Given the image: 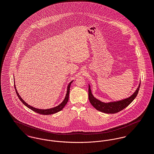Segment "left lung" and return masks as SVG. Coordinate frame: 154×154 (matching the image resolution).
Masks as SVG:
<instances>
[{
  "mask_svg": "<svg viewBox=\"0 0 154 154\" xmlns=\"http://www.w3.org/2000/svg\"><path fill=\"white\" fill-rule=\"evenodd\" d=\"M140 85V82L139 83V86L135 91V92L129 98L123 99L122 100L117 101L104 103L100 101L99 100L97 99L94 97L91 92V87L89 85V87H88L89 88H88L89 100L91 104H92V106L97 110L107 114H114L123 110L132 103V101L134 100V98L136 97L138 94Z\"/></svg>",
  "mask_w": 154,
  "mask_h": 154,
  "instance_id": "obj_1",
  "label": "left lung"
}]
</instances>
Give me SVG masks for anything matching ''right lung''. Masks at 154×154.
Listing matches in <instances>:
<instances>
[{
    "label": "right lung",
    "instance_id": "1",
    "mask_svg": "<svg viewBox=\"0 0 154 154\" xmlns=\"http://www.w3.org/2000/svg\"><path fill=\"white\" fill-rule=\"evenodd\" d=\"M73 82L71 81L69 85H67V92H66V96H65V99L63 100V101L57 106L55 107H53V108H51V109H37V108H35V107H33L29 105H28L26 103H25L23 99H22V98L20 97V94H18L17 89H16V87H15V80H14V87H15V91H16V93L19 98V99L21 100V101L22 102V103L25 106H26L28 108H29V109H31L37 113H39L40 114H43V115H49V114H54V113H56L62 110L63 109V107L66 106L68 100H69V91H70V85L72 84V82Z\"/></svg>",
    "mask_w": 154,
    "mask_h": 154
}]
</instances>
